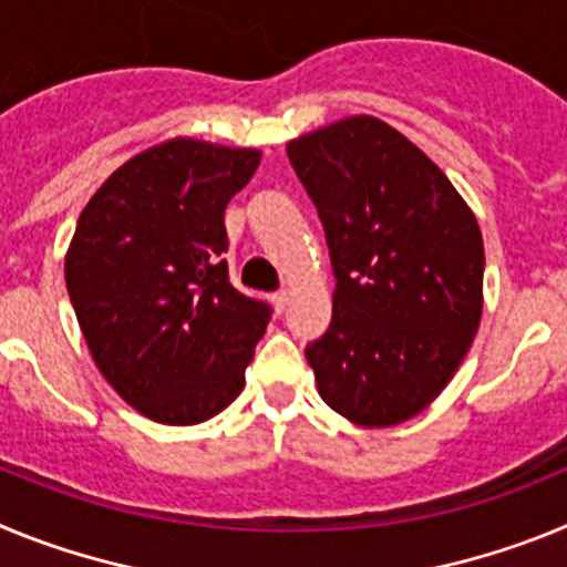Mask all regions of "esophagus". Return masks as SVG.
I'll return each mask as SVG.
<instances>
[{"label":"esophagus","mask_w":567,"mask_h":567,"mask_svg":"<svg viewBox=\"0 0 567 567\" xmlns=\"http://www.w3.org/2000/svg\"><path fill=\"white\" fill-rule=\"evenodd\" d=\"M287 303H289V292L287 289H280V292H275L272 295V307H275V312H284V309H287Z\"/></svg>","instance_id":"obj_1"}]
</instances>
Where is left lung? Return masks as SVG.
<instances>
[{"label":"left lung","instance_id":"obj_1","mask_svg":"<svg viewBox=\"0 0 567 567\" xmlns=\"http://www.w3.org/2000/svg\"><path fill=\"white\" fill-rule=\"evenodd\" d=\"M327 233L332 323L307 346L323 403L363 429L414 417L483 315V235L443 169L374 115L287 144Z\"/></svg>","mask_w":567,"mask_h":567}]
</instances>
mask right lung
I'll list each match as a JSON object with an SVG mask.
<instances>
[{"mask_svg":"<svg viewBox=\"0 0 567 567\" xmlns=\"http://www.w3.org/2000/svg\"><path fill=\"white\" fill-rule=\"evenodd\" d=\"M252 147L169 138L133 155L82 209L64 258L87 349L135 412L195 425L244 389L272 309L229 284L224 209Z\"/></svg>","mask_w":567,"mask_h":567,"instance_id":"1","label":"right lung"}]
</instances>
